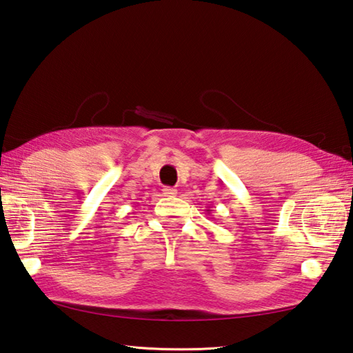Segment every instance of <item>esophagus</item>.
<instances>
[{
    "mask_svg": "<svg viewBox=\"0 0 353 353\" xmlns=\"http://www.w3.org/2000/svg\"><path fill=\"white\" fill-rule=\"evenodd\" d=\"M178 194L176 192V189H174V188H164L163 189V195L164 196H175Z\"/></svg>",
    "mask_w": 353,
    "mask_h": 353,
    "instance_id": "esophagus-1",
    "label": "esophagus"
}]
</instances>
